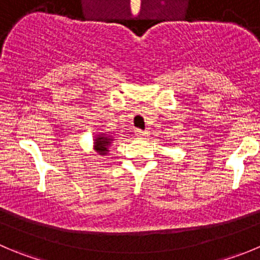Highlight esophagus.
<instances>
[{
    "label": "esophagus",
    "instance_id": "1",
    "mask_svg": "<svg viewBox=\"0 0 260 260\" xmlns=\"http://www.w3.org/2000/svg\"><path fill=\"white\" fill-rule=\"evenodd\" d=\"M147 135H149V132H147V131L136 129V136H138V137H146Z\"/></svg>",
    "mask_w": 260,
    "mask_h": 260
}]
</instances>
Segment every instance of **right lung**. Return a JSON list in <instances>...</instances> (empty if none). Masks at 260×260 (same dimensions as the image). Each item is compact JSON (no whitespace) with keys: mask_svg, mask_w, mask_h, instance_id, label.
<instances>
[{"mask_svg":"<svg viewBox=\"0 0 260 260\" xmlns=\"http://www.w3.org/2000/svg\"><path fill=\"white\" fill-rule=\"evenodd\" d=\"M113 141L114 138L111 136L101 133V135H99L94 138V150L100 155H106L109 152V146H110Z\"/></svg>","mask_w":260,"mask_h":260,"instance_id":"right-lung-1","label":"right lung"}]
</instances>
